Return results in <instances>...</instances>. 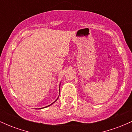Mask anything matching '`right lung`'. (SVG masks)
I'll use <instances>...</instances> for the list:
<instances>
[{
  "label": "right lung",
  "instance_id": "obj_1",
  "mask_svg": "<svg viewBox=\"0 0 132 132\" xmlns=\"http://www.w3.org/2000/svg\"><path fill=\"white\" fill-rule=\"evenodd\" d=\"M58 97H57V99H58ZM57 99L56 100V101H54V102H56V101H57ZM54 102H53V103H52V104H50V105H49L46 106V107H48V106H50V105H52V104H53V103H54ZM45 107H43V108H45ZM40 109H42V108H40Z\"/></svg>",
  "mask_w": 132,
  "mask_h": 132
}]
</instances>
